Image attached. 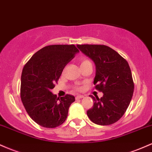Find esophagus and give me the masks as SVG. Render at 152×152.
Wrapping results in <instances>:
<instances>
[{
    "instance_id": "1",
    "label": "esophagus",
    "mask_w": 152,
    "mask_h": 152,
    "mask_svg": "<svg viewBox=\"0 0 152 152\" xmlns=\"http://www.w3.org/2000/svg\"><path fill=\"white\" fill-rule=\"evenodd\" d=\"M83 98H84V96H83V95H77V96L75 97V99L76 100H78V99H81Z\"/></svg>"
}]
</instances>
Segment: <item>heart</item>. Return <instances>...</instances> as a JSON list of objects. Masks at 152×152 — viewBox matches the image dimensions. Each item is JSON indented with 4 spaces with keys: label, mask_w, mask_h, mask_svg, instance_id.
Instances as JSON below:
<instances>
[{
    "label": "heart",
    "mask_w": 152,
    "mask_h": 152,
    "mask_svg": "<svg viewBox=\"0 0 152 152\" xmlns=\"http://www.w3.org/2000/svg\"><path fill=\"white\" fill-rule=\"evenodd\" d=\"M80 65H83V64H88V63H90V62L88 59H85V58H80Z\"/></svg>",
    "instance_id": "heart-1"
}]
</instances>
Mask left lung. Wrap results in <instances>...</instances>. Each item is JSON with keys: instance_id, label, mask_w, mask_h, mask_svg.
<instances>
[{"instance_id": "8db88e82", "label": "left lung", "mask_w": 152, "mask_h": 152, "mask_svg": "<svg viewBox=\"0 0 152 152\" xmlns=\"http://www.w3.org/2000/svg\"><path fill=\"white\" fill-rule=\"evenodd\" d=\"M77 48L95 64V89L102 98L91 95L94 103L87 111L92 122L101 126L113 124L121 118L129 107L134 84L129 63L117 52L105 45L82 44Z\"/></svg>"}]
</instances>
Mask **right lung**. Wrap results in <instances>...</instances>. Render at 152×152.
<instances>
[{
  "label": "right lung",
  "mask_w": 152,
  "mask_h": 152,
  "mask_svg": "<svg viewBox=\"0 0 152 152\" xmlns=\"http://www.w3.org/2000/svg\"><path fill=\"white\" fill-rule=\"evenodd\" d=\"M78 52L74 44L47 46L36 52L23 67L21 101L31 118L41 126L52 129L65 121L75 97L67 94L59 98L51 90Z\"/></svg>",
  "instance_id": "1"
}]
</instances>
